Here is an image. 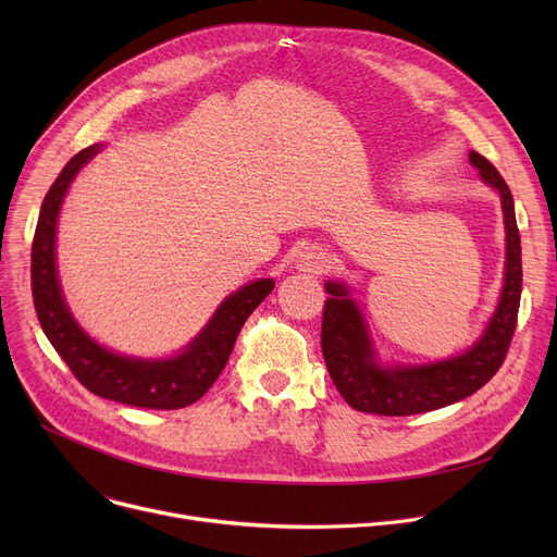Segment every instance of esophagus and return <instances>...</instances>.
<instances>
[{
    "mask_svg": "<svg viewBox=\"0 0 557 557\" xmlns=\"http://www.w3.org/2000/svg\"><path fill=\"white\" fill-rule=\"evenodd\" d=\"M296 267L307 273H323L330 269V257L325 250H320V248H305L298 255Z\"/></svg>",
    "mask_w": 557,
    "mask_h": 557,
    "instance_id": "1",
    "label": "esophagus"
}]
</instances>
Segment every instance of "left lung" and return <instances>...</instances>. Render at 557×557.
<instances>
[{"label": "left lung", "instance_id": "obj_1", "mask_svg": "<svg viewBox=\"0 0 557 557\" xmlns=\"http://www.w3.org/2000/svg\"><path fill=\"white\" fill-rule=\"evenodd\" d=\"M481 181L499 191L506 225V267L499 305L483 334L460 355L431 363H384L376 355L366 315L343 282H325L323 357L343 399L363 413L416 416L474 395L502 368L510 347L521 298V239L512 194L483 156L470 151Z\"/></svg>", "mask_w": 557, "mask_h": 557}]
</instances>
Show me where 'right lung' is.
Wrapping results in <instances>:
<instances>
[{
    "label": "right lung",
    "mask_w": 557,
    "mask_h": 557,
    "mask_svg": "<svg viewBox=\"0 0 557 557\" xmlns=\"http://www.w3.org/2000/svg\"><path fill=\"white\" fill-rule=\"evenodd\" d=\"M101 149L103 144H92L76 153L58 173L42 200L32 248V290L40 327L55 352L90 393L128 406L158 408V411L185 408L216 382L248 315L275 288V280L261 277L230 294L208 325L173 357H128L97 343L72 315L58 282L55 227L76 173Z\"/></svg>",
    "instance_id": "1"
}]
</instances>
